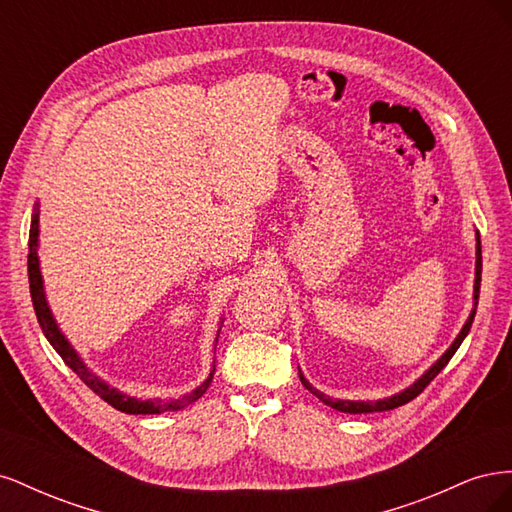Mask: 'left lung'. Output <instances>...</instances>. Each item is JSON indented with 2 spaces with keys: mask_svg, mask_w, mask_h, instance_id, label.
I'll use <instances>...</instances> for the list:
<instances>
[{
  "mask_svg": "<svg viewBox=\"0 0 512 512\" xmlns=\"http://www.w3.org/2000/svg\"><path fill=\"white\" fill-rule=\"evenodd\" d=\"M480 269H483V258H480V239H478V247H476V282H474V309H472V314H470V318H468V322L463 324V329H461V333L457 335V339L453 342V346L448 348L440 359H438V363H433L431 365V369H427V374L423 376V378H418L410 389H406L404 393H399V395H395V397H389V399H380V401H339V399H331V397H327V395H322L320 391H316V389H312V384H309L301 374H299V378H301V382H303V386L307 391H312L320 401H324V404L327 406H331V408H335V410H339V412H348V414H365V412H384V410H393V408H397V406H404V404H408V401H412L414 397H418L421 395L425 389H427V384L436 378L440 371L446 367V363L453 359V354L457 352V348L461 346V342H463V337L468 335V331H470V327H472V320H474V314H476V305H478V292H480Z\"/></svg>",
  "mask_w": 512,
  "mask_h": 512,
  "instance_id": "obj_1",
  "label": "left lung"
}]
</instances>
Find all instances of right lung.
<instances>
[{"instance_id":"1","label":"right lung","mask_w":512,"mask_h":512,"mask_svg":"<svg viewBox=\"0 0 512 512\" xmlns=\"http://www.w3.org/2000/svg\"><path fill=\"white\" fill-rule=\"evenodd\" d=\"M36 245H38V213L34 215L32 220V228H29V254H27V273H29V290H32V303H34V312H36V318L40 322V329L42 333L46 335V339H49L51 346L59 352L61 359H64V363L74 371L76 376H79L91 391H94L96 395H100L106 404H111L113 408L126 412V414H158V412H164V410H177V408H183V406H190L194 404V401L203 395L209 384L213 380V374H215V365L211 369L209 378L198 386V389H194L192 393L179 397L177 401H141V399H134V397H128V395H121L117 393L115 389H111V386L100 382L91 371L83 365V361L76 356V352L70 348V344L64 339V335L59 333L57 324L51 316V309L49 305H46L44 301V290H42V275H40V267H38V254H36Z\"/></svg>"}]
</instances>
